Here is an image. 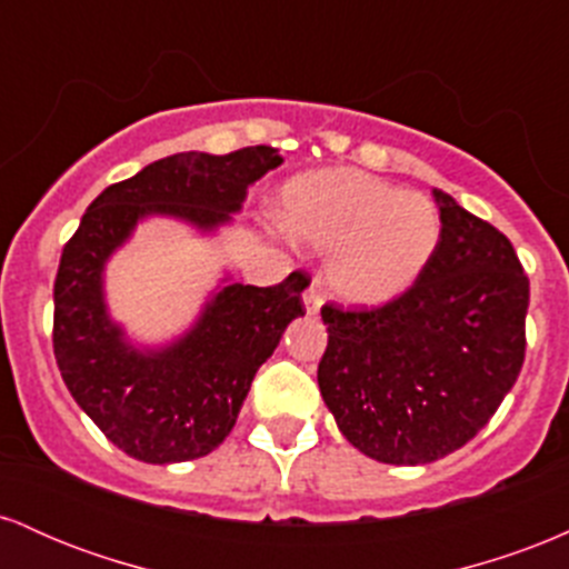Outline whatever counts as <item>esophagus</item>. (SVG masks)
Segmentation results:
<instances>
[{"label":"esophagus","instance_id":"esophagus-1","mask_svg":"<svg viewBox=\"0 0 569 569\" xmlns=\"http://www.w3.org/2000/svg\"><path fill=\"white\" fill-rule=\"evenodd\" d=\"M321 305H323L321 280L312 278L310 286H307V291H305V310H307V316H316V312L321 310Z\"/></svg>","mask_w":569,"mask_h":569}]
</instances>
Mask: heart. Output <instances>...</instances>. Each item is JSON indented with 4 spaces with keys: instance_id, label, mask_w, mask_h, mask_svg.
I'll use <instances>...</instances> for the list:
<instances>
[{
    "instance_id": "obj_1",
    "label": "heart",
    "mask_w": 569,
    "mask_h": 569,
    "mask_svg": "<svg viewBox=\"0 0 569 569\" xmlns=\"http://www.w3.org/2000/svg\"><path fill=\"white\" fill-rule=\"evenodd\" d=\"M280 224L329 257V286L345 302L377 307L417 283L441 238L433 200L356 168L297 176L280 194Z\"/></svg>"
}]
</instances>
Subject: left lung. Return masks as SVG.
<instances>
[{
	"instance_id": "1",
	"label": "left lung",
	"mask_w": 569,
	"mask_h": 569,
	"mask_svg": "<svg viewBox=\"0 0 569 569\" xmlns=\"http://www.w3.org/2000/svg\"><path fill=\"white\" fill-rule=\"evenodd\" d=\"M441 238L417 283L371 310L323 305L321 396L371 460L426 466L487 426L525 363L530 278L511 240L433 189Z\"/></svg>"
}]
</instances>
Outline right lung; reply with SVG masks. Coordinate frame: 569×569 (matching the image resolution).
<instances>
[{
    "instance_id": "1",
    "label": "right lung",
    "mask_w": 569,
    "mask_h": 569,
    "mask_svg": "<svg viewBox=\"0 0 569 569\" xmlns=\"http://www.w3.org/2000/svg\"><path fill=\"white\" fill-rule=\"evenodd\" d=\"M272 147L181 152L103 189L63 246L53 286V352L69 393L114 447L141 462L198 460L230 436L253 375L305 316L302 272L278 286L227 283L162 350L128 342L103 302V264L143 217L200 230L230 221L248 187L278 168Z\"/></svg>"
}]
</instances>
